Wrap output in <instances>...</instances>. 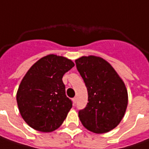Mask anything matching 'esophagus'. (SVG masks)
Returning a JSON list of instances; mask_svg holds the SVG:
<instances>
[{"label": "esophagus", "mask_w": 149, "mask_h": 149, "mask_svg": "<svg viewBox=\"0 0 149 149\" xmlns=\"http://www.w3.org/2000/svg\"><path fill=\"white\" fill-rule=\"evenodd\" d=\"M72 100H73V103L76 104V103H77V97H74V98L72 99Z\"/></svg>", "instance_id": "1"}]
</instances>
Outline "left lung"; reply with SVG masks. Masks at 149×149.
I'll return each mask as SVG.
<instances>
[{"mask_svg":"<svg viewBox=\"0 0 149 149\" xmlns=\"http://www.w3.org/2000/svg\"><path fill=\"white\" fill-rule=\"evenodd\" d=\"M75 63L88 92V103L78 112L80 120L93 133L109 132L125 116L128 105L125 85L105 59L84 56Z\"/></svg>","mask_w":149,"mask_h":149,"instance_id":"1","label":"left lung"}]
</instances>
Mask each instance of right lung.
I'll return each instance as SVG.
<instances>
[{
  "instance_id": "obj_1",
  "label": "right lung",
  "mask_w": 149,
  "mask_h": 149,
  "mask_svg": "<svg viewBox=\"0 0 149 149\" xmlns=\"http://www.w3.org/2000/svg\"><path fill=\"white\" fill-rule=\"evenodd\" d=\"M74 65L70 59L49 54L29 69L19 84L16 100L20 115L31 128L48 133L63 124L72 106L63 77Z\"/></svg>"
}]
</instances>
